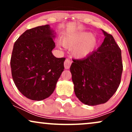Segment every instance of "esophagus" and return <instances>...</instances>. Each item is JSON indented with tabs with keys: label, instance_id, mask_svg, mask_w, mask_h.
Masks as SVG:
<instances>
[{
	"label": "esophagus",
	"instance_id": "esophagus-1",
	"mask_svg": "<svg viewBox=\"0 0 132 132\" xmlns=\"http://www.w3.org/2000/svg\"><path fill=\"white\" fill-rule=\"evenodd\" d=\"M71 64V60H68V59H66V60L64 61V66L65 69H69V68H70Z\"/></svg>",
	"mask_w": 132,
	"mask_h": 132
}]
</instances>
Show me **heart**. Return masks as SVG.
<instances>
[{
	"label": "heart",
	"mask_w": 132,
	"mask_h": 132,
	"mask_svg": "<svg viewBox=\"0 0 132 132\" xmlns=\"http://www.w3.org/2000/svg\"><path fill=\"white\" fill-rule=\"evenodd\" d=\"M62 44L66 48H72V55L81 59L88 56L94 51L97 40L92 33L83 31L67 35L63 38Z\"/></svg>",
	"instance_id": "1"
}]
</instances>
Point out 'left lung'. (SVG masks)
<instances>
[{"instance_id":"1","label":"left lung","mask_w":132,"mask_h":132,"mask_svg":"<svg viewBox=\"0 0 132 132\" xmlns=\"http://www.w3.org/2000/svg\"><path fill=\"white\" fill-rule=\"evenodd\" d=\"M102 31L105 36L102 45L85 58L73 60L70 67L75 94L86 105L107 102L120 83L121 50L111 35Z\"/></svg>"}]
</instances>
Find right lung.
<instances>
[{
    "label": "right lung",
    "mask_w": 132,
    "mask_h": 132,
    "mask_svg": "<svg viewBox=\"0 0 132 132\" xmlns=\"http://www.w3.org/2000/svg\"><path fill=\"white\" fill-rule=\"evenodd\" d=\"M56 32L49 25L27 30L15 42L10 60L12 76L19 90L28 99L42 101L52 94L65 57L52 53Z\"/></svg>",
    "instance_id": "obj_1"
}]
</instances>
